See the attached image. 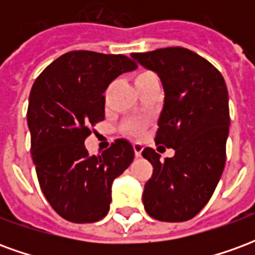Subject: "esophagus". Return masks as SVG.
I'll use <instances>...</instances> for the list:
<instances>
[{"mask_svg": "<svg viewBox=\"0 0 255 255\" xmlns=\"http://www.w3.org/2000/svg\"><path fill=\"white\" fill-rule=\"evenodd\" d=\"M133 151H135V155H136V157H140L142 151H143V144L133 143Z\"/></svg>", "mask_w": 255, "mask_h": 255, "instance_id": "34e87169", "label": "esophagus"}]
</instances>
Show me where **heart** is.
I'll return each instance as SVG.
<instances>
[{"mask_svg":"<svg viewBox=\"0 0 255 255\" xmlns=\"http://www.w3.org/2000/svg\"><path fill=\"white\" fill-rule=\"evenodd\" d=\"M157 76L151 71H140L135 75V86H140V84L147 83L150 80H155ZM139 128H135V131H138Z\"/></svg>","mask_w":255,"mask_h":255,"instance_id":"heart-1","label":"heart"}]
</instances>
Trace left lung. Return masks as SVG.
I'll use <instances>...</instances> for the list:
<instances>
[{
	"mask_svg": "<svg viewBox=\"0 0 255 255\" xmlns=\"http://www.w3.org/2000/svg\"><path fill=\"white\" fill-rule=\"evenodd\" d=\"M131 57L158 75L164 106L155 143L175 150L172 158L146 147L153 165L144 184V209L160 221H187L209 202L225 165L230 131L228 90L216 68L184 47H165Z\"/></svg>",
	"mask_w": 255,
	"mask_h": 255,
	"instance_id": "1",
	"label": "left lung"
}]
</instances>
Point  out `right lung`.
<instances>
[{
	"label": "right lung",
	"instance_id": "add662e5",
	"mask_svg": "<svg viewBox=\"0 0 255 255\" xmlns=\"http://www.w3.org/2000/svg\"><path fill=\"white\" fill-rule=\"evenodd\" d=\"M136 69L123 54L75 50L53 61L36 78L27 111L31 155L47 202L63 219L95 223L109 212L112 184L133 160L126 139L98 157L90 155L84 139L105 119L108 86Z\"/></svg>",
	"mask_w": 255,
	"mask_h": 255
}]
</instances>
